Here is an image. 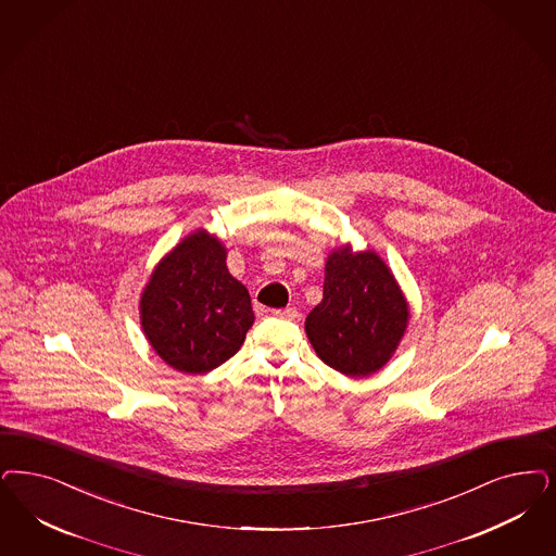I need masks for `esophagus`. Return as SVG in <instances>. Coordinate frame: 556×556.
Instances as JSON below:
<instances>
[{
  "label": "esophagus",
  "mask_w": 556,
  "mask_h": 556,
  "mask_svg": "<svg viewBox=\"0 0 556 556\" xmlns=\"http://www.w3.org/2000/svg\"><path fill=\"white\" fill-rule=\"evenodd\" d=\"M275 318H283V320H295L300 314L295 307H286V309H273L270 312Z\"/></svg>",
  "instance_id": "34e87169"
}]
</instances>
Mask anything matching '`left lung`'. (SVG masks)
I'll use <instances>...</instances> for the list:
<instances>
[{
	"label": "left lung",
	"mask_w": 556,
	"mask_h": 556,
	"mask_svg": "<svg viewBox=\"0 0 556 556\" xmlns=\"http://www.w3.org/2000/svg\"><path fill=\"white\" fill-rule=\"evenodd\" d=\"M406 323L403 289L374 250L328 254L323 302L306 318L307 339L326 365L351 378L376 374L394 355Z\"/></svg>",
	"instance_id": "left-lung-1"
}]
</instances>
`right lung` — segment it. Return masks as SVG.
I'll list each match as a JSON object with an SVG mask.
<instances>
[{
	"label": "right lung",
	"instance_id": "obj_1",
	"mask_svg": "<svg viewBox=\"0 0 556 556\" xmlns=\"http://www.w3.org/2000/svg\"><path fill=\"white\" fill-rule=\"evenodd\" d=\"M226 247L192 231L153 268L141 293V328L153 351L182 374L226 364L254 323L249 289L226 265Z\"/></svg>",
	"mask_w": 556,
	"mask_h": 556
}]
</instances>
